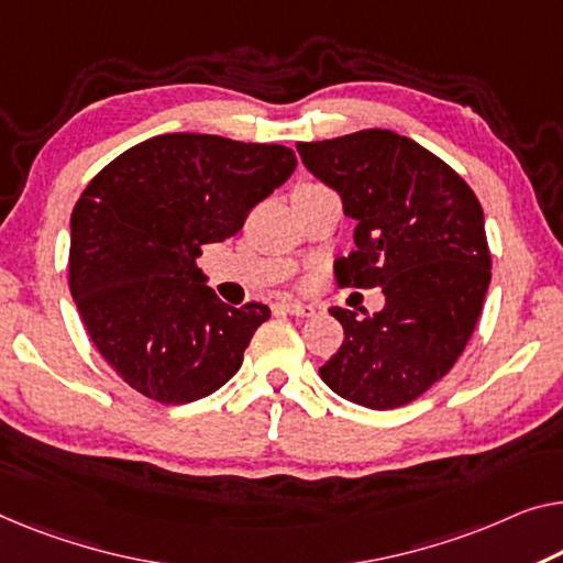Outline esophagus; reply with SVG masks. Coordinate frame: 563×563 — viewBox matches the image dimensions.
<instances>
[{
	"label": "esophagus",
	"mask_w": 563,
	"mask_h": 563,
	"mask_svg": "<svg viewBox=\"0 0 563 563\" xmlns=\"http://www.w3.org/2000/svg\"><path fill=\"white\" fill-rule=\"evenodd\" d=\"M283 308L288 310L290 316H298V318H310L316 313V308L313 306H308V303H298V300H288V303H283Z\"/></svg>",
	"instance_id": "esophagus-1"
}]
</instances>
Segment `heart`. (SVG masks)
Wrapping results in <instances>:
<instances>
[{
	"label": "heart",
	"mask_w": 563,
	"mask_h": 563,
	"mask_svg": "<svg viewBox=\"0 0 563 563\" xmlns=\"http://www.w3.org/2000/svg\"><path fill=\"white\" fill-rule=\"evenodd\" d=\"M303 187H313V184H300V187H296V189H303Z\"/></svg>",
	"instance_id": "heart-1"
}]
</instances>
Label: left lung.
Wrapping results in <instances>:
<instances>
[{
    "label": "left lung",
    "instance_id": "left-lung-1",
    "mask_svg": "<svg viewBox=\"0 0 563 563\" xmlns=\"http://www.w3.org/2000/svg\"><path fill=\"white\" fill-rule=\"evenodd\" d=\"M356 220L349 257L333 260L339 288H382V310L331 308L341 349L321 379L368 409H394L440 382L463 354L490 283L483 207L452 166L412 139L368 129L296 146Z\"/></svg>",
    "mask_w": 563,
    "mask_h": 563
}]
</instances>
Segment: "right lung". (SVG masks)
Instances as JSON below:
<instances>
[{"label": "right lung", "mask_w": 563, "mask_h": 563, "mask_svg": "<svg viewBox=\"0 0 563 563\" xmlns=\"http://www.w3.org/2000/svg\"><path fill=\"white\" fill-rule=\"evenodd\" d=\"M292 148L164 133L123 151L75 201L70 292L121 379L162 405L230 382L271 308L222 303L197 257L238 234L296 169Z\"/></svg>", "instance_id": "1"}]
</instances>
